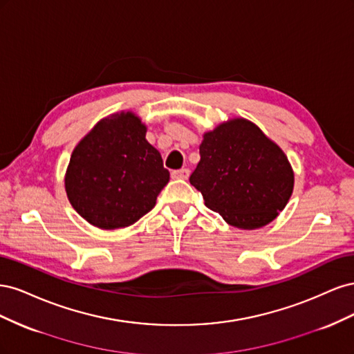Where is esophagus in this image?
I'll return each instance as SVG.
<instances>
[{"label":"esophagus","mask_w":354,"mask_h":354,"mask_svg":"<svg viewBox=\"0 0 354 354\" xmlns=\"http://www.w3.org/2000/svg\"><path fill=\"white\" fill-rule=\"evenodd\" d=\"M190 174V171L187 168H181V169H176L171 173V176H173V178H178V180H186Z\"/></svg>","instance_id":"obj_1"}]
</instances>
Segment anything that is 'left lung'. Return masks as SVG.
I'll return each instance as SVG.
<instances>
[{
	"instance_id": "obj_1",
	"label": "left lung",
	"mask_w": 354,
	"mask_h": 354,
	"mask_svg": "<svg viewBox=\"0 0 354 354\" xmlns=\"http://www.w3.org/2000/svg\"><path fill=\"white\" fill-rule=\"evenodd\" d=\"M190 185L205 205L239 229H259L276 218L292 194L288 158L259 127L232 120L203 136Z\"/></svg>"
}]
</instances>
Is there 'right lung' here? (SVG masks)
<instances>
[{"mask_svg": "<svg viewBox=\"0 0 354 354\" xmlns=\"http://www.w3.org/2000/svg\"><path fill=\"white\" fill-rule=\"evenodd\" d=\"M169 173L133 113L106 118L75 147L65 187L72 207L93 226L127 227L151 211Z\"/></svg>", "mask_w": 354, "mask_h": 354, "instance_id": "obj_1", "label": "right lung"}]
</instances>
